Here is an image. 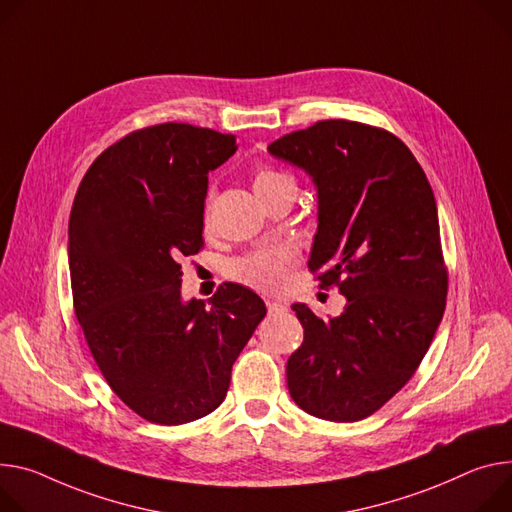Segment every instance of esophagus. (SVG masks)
<instances>
[{"label":"esophagus","instance_id":"esophagus-1","mask_svg":"<svg viewBox=\"0 0 512 512\" xmlns=\"http://www.w3.org/2000/svg\"><path fill=\"white\" fill-rule=\"evenodd\" d=\"M267 312H269L271 316H275V314H284V312H288V306H286V304H282V302L267 300Z\"/></svg>","mask_w":512,"mask_h":512}]
</instances>
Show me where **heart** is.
<instances>
[{
	"instance_id": "obj_1",
	"label": "heart",
	"mask_w": 512,
	"mask_h": 512,
	"mask_svg": "<svg viewBox=\"0 0 512 512\" xmlns=\"http://www.w3.org/2000/svg\"><path fill=\"white\" fill-rule=\"evenodd\" d=\"M286 185L294 188V179L288 173L271 167H259L253 175V190L257 196L277 188H286ZM204 226H210L208 208L204 210ZM294 265L296 253L290 247H265L237 259L230 265V275L257 292L275 294L288 284Z\"/></svg>"
}]
</instances>
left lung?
<instances>
[{
	"label": "left lung",
	"instance_id": "8db88e82",
	"mask_svg": "<svg viewBox=\"0 0 512 512\" xmlns=\"http://www.w3.org/2000/svg\"><path fill=\"white\" fill-rule=\"evenodd\" d=\"M269 153L312 175L318 232L308 269L322 290L347 298L327 320L292 306L304 341L288 359V390L312 416L361 421L414 376L445 312L431 183L398 136L355 120H318Z\"/></svg>",
	"mask_w": 512,
	"mask_h": 512
}]
</instances>
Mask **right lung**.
I'll return each instance as SVG.
<instances>
[{
	"mask_svg": "<svg viewBox=\"0 0 512 512\" xmlns=\"http://www.w3.org/2000/svg\"><path fill=\"white\" fill-rule=\"evenodd\" d=\"M235 134L183 122L138 128L85 171L69 218L73 308L112 392L155 425L216 410L263 300L239 284L181 302V257L204 247L208 173Z\"/></svg>",
	"mask_w": 512,
	"mask_h": 512,
	"instance_id": "obj_1",
	"label": "right lung"
}]
</instances>
